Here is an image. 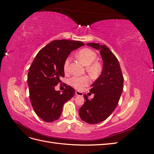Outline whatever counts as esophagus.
Segmentation results:
<instances>
[{"label": "esophagus", "instance_id": "obj_1", "mask_svg": "<svg viewBox=\"0 0 154 154\" xmlns=\"http://www.w3.org/2000/svg\"><path fill=\"white\" fill-rule=\"evenodd\" d=\"M75 94L76 96H83V93L82 92H79V91H76Z\"/></svg>", "mask_w": 154, "mask_h": 154}]
</instances>
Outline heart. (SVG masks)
<instances>
[{
	"label": "heart",
	"mask_w": 154,
	"mask_h": 154,
	"mask_svg": "<svg viewBox=\"0 0 154 154\" xmlns=\"http://www.w3.org/2000/svg\"><path fill=\"white\" fill-rule=\"evenodd\" d=\"M77 58L87 66L88 72L92 76H96L101 71V63L95 60L97 54L94 51L90 48H83L80 49L76 54ZM71 61V58L68 57L66 59L63 63V71L67 72L69 65ZM89 83V80L87 77L74 76L70 80V84L76 89L82 90Z\"/></svg>",
	"instance_id": "obj_1"
}]
</instances>
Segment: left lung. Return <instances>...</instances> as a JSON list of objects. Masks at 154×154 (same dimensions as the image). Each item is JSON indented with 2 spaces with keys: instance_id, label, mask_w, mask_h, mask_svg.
I'll return each mask as SVG.
<instances>
[{
  "instance_id": "left-lung-1",
  "label": "left lung",
  "mask_w": 154,
  "mask_h": 154,
  "mask_svg": "<svg viewBox=\"0 0 154 154\" xmlns=\"http://www.w3.org/2000/svg\"><path fill=\"white\" fill-rule=\"evenodd\" d=\"M87 45L100 51L103 61L101 75L93 83L90 92L94 98L85 101L79 109L81 119L88 124H97L105 120L117 106L123 89V76L118 58L105 45L88 43Z\"/></svg>"
}]
</instances>
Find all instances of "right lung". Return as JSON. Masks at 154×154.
Masks as SVG:
<instances>
[{"label":"right lung","instance_id":"obj_1","mask_svg":"<svg viewBox=\"0 0 154 154\" xmlns=\"http://www.w3.org/2000/svg\"><path fill=\"white\" fill-rule=\"evenodd\" d=\"M84 45L82 42L55 40L42 49L29 69L27 84L29 99L36 115L45 122H53L61 116L63 106L75 94L66 84L62 93L54 87L64 77L63 63L72 51Z\"/></svg>","mask_w":154,"mask_h":154}]
</instances>
